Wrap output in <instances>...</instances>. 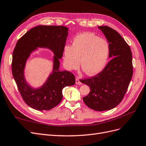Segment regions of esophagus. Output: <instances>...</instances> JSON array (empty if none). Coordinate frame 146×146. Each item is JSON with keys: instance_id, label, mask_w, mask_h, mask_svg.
Listing matches in <instances>:
<instances>
[{"instance_id": "34e87169", "label": "esophagus", "mask_w": 146, "mask_h": 146, "mask_svg": "<svg viewBox=\"0 0 146 146\" xmlns=\"http://www.w3.org/2000/svg\"><path fill=\"white\" fill-rule=\"evenodd\" d=\"M76 84H79V85H81L82 84V82L80 81V80L78 78H76Z\"/></svg>"}]
</instances>
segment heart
<instances>
[{
	"label": "heart",
	"instance_id": "1",
	"mask_svg": "<svg viewBox=\"0 0 146 146\" xmlns=\"http://www.w3.org/2000/svg\"><path fill=\"white\" fill-rule=\"evenodd\" d=\"M110 53L108 42L92 33L85 32L75 36L72 45L64 48L63 61L69 70L77 68L80 64L86 74L94 76L105 68Z\"/></svg>",
	"mask_w": 146,
	"mask_h": 146
}]
</instances>
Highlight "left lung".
Instances as JSON below:
<instances>
[{"label":"left lung","instance_id":"8db88e82","mask_svg":"<svg viewBox=\"0 0 146 146\" xmlns=\"http://www.w3.org/2000/svg\"><path fill=\"white\" fill-rule=\"evenodd\" d=\"M109 43L111 60L95 76L80 80L90 88L83 98L84 103L94 111H104L114 108L125 96L133 74L130 47L118 32L110 27H99Z\"/></svg>","mask_w":146,"mask_h":146}]
</instances>
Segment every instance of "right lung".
<instances>
[{
    "mask_svg": "<svg viewBox=\"0 0 146 146\" xmlns=\"http://www.w3.org/2000/svg\"><path fill=\"white\" fill-rule=\"evenodd\" d=\"M68 31L63 26H36L21 36L15 45L12 61L13 78L25 102L32 108L38 111L53 108L62 100V89L75 84L73 73L59 69ZM37 48H48L54 56L52 73L41 87L34 89L25 80L24 68L30 54Z\"/></svg>",
    "mask_w": 146,
    "mask_h": 146,
    "instance_id": "obj_1",
    "label": "right lung"
}]
</instances>
